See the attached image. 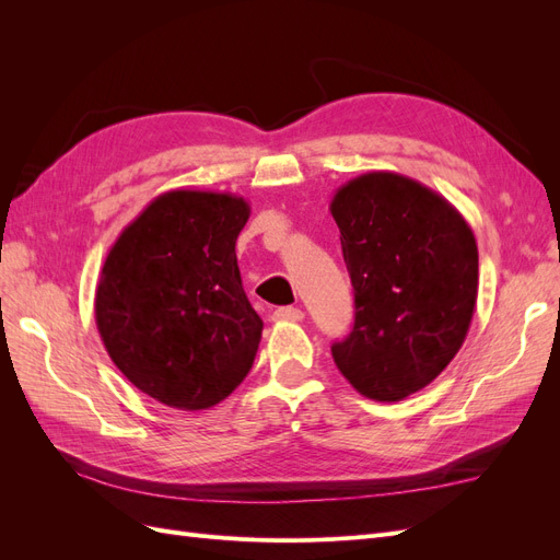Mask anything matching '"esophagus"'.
<instances>
[{
	"label": "esophagus",
	"mask_w": 560,
	"mask_h": 560,
	"mask_svg": "<svg viewBox=\"0 0 560 560\" xmlns=\"http://www.w3.org/2000/svg\"><path fill=\"white\" fill-rule=\"evenodd\" d=\"M273 319L276 322H301L303 319V311L294 308V306H282L273 311Z\"/></svg>",
	"instance_id": "obj_1"
}]
</instances>
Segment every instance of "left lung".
<instances>
[{"label": "left lung", "instance_id": "obj_1", "mask_svg": "<svg viewBox=\"0 0 560 560\" xmlns=\"http://www.w3.org/2000/svg\"><path fill=\"white\" fill-rule=\"evenodd\" d=\"M354 290V325L331 346L348 383L399 401L463 348L477 308L479 249L465 217L430 186L366 173L331 198Z\"/></svg>", "mask_w": 560, "mask_h": 560}]
</instances>
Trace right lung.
Masks as SVG:
<instances>
[{
    "label": "right lung",
    "mask_w": 560,
    "mask_h": 560,
    "mask_svg": "<svg viewBox=\"0 0 560 560\" xmlns=\"http://www.w3.org/2000/svg\"><path fill=\"white\" fill-rule=\"evenodd\" d=\"M247 219L241 196L165 191L105 259L95 290L100 338L135 387L173 409H210L252 369L264 322L235 259Z\"/></svg>",
    "instance_id": "right-lung-1"
}]
</instances>
